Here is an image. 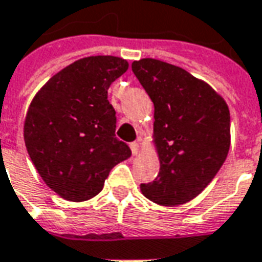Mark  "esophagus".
I'll return each mask as SVG.
<instances>
[{
    "label": "esophagus",
    "instance_id": "esophagus-1",
    "mask_svg": "<svg viewBox=\"0 0 262 262\" xmlns=\"http://www.w3.org/2000/svg\"><path fill=\"white\" fill-rule=\"evenodd\" d=\"M130 150L133 156H137L140 152V144L137 141H133V143H130Z\"/></svg>",
    "mask_w": 262,
    "mask_h": 262
}]
</instances>
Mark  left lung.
I'll use <instances>...</instances> for the list:
<instances>
[{
    "mask_svg": "<svg viewBox=\"0 0 262 262\" xmlns=\"http://www.w3.org/2000/svg\"><path fill=\"white\" fill-rule=\"evenodd\" d=\"M132 71L154 102V141L160 172L141 183L147 199L180 205L214 179L230 146V115L224 98L203 80L166 62L144 58Z\"/></svg>",
    "mask_w": 262,
    "mask_h": 262,
    "instance_id": "8db88e82",
    "label": "left lung"
}]
</instances>
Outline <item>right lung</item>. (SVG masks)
Here are the masks:
<instances>
[{
  "instance_id": "right-lung-1",
  "label": "right lung",
  "mask_w": 262,
  "mask_h": 262,
  "mask_svg": "<svg viewBox=\"0 0 262 262\" xmlns=\"http://www.w3.org/2000/svg\"><path fill=\"white\" fill-rule=\"evenodd\" d=\"M129 63L98 55L73 62L33 98L25 119V144L46 185L69 201L97 195L116 164L132 156L115 137L108 89Z\"/></svg>"
}]
</instances>
